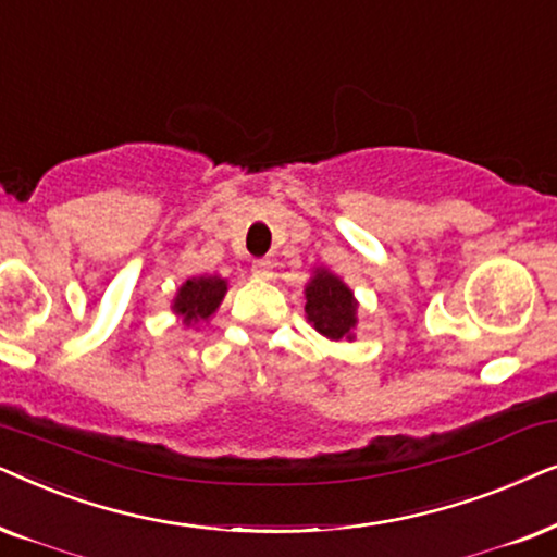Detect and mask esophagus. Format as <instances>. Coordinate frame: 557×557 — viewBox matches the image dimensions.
<instances>
[{
    "instance_id": "34e87169",
    "label": "esophagus",
    "mask_w": 557,
    "mask_h": 557,
    "mask_svg": "<svg viewBox=\"0 0 557 557\" xmlns=\"http://www.w3.org/2000/svg\"><path fill=\"white\" fill-rule=\"evenodd\" d=\"M251 272H255L257 277H270L272 262H270V259H255V262H251Z\"/></svg>"
}]
</instances>
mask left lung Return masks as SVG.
Wrapping results in <instances>:
<instances>
[{
	"instance_id": "obj_1",
	"label": "left lung",
	"mask_w": 557,
	"mask_h": 557,
	"mask_svg": "<svg viewBox=\"0 0 557 557\" xmlns=\"http://www.w3.org/2000/svg\"><path fill=\"white\" fill-rule=\"evenodd\" d=\"M306 315L325 338H351L356 323L354 295L331 272H318L306 287Z\"/></svg>"
}]
</instances>
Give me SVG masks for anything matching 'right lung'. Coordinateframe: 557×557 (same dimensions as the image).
<instances>
[{
    "label": "right lung",
    "instance_id": "right-lung-1",
    "mask_svg": "<svg viewBox=\"0 0 557 557\" xmlns=\"http://www.w3.org/2000/svg\"><path fill=\"white\" fill-rule=\"evenodd\" d=\"M224 293L226 283L221 277H193L177 290L173 308L183 315V323H196L219 308Z\"/></svg>",
    "mask_w": 557,
    "mask_h": 557
}]
</instances>
